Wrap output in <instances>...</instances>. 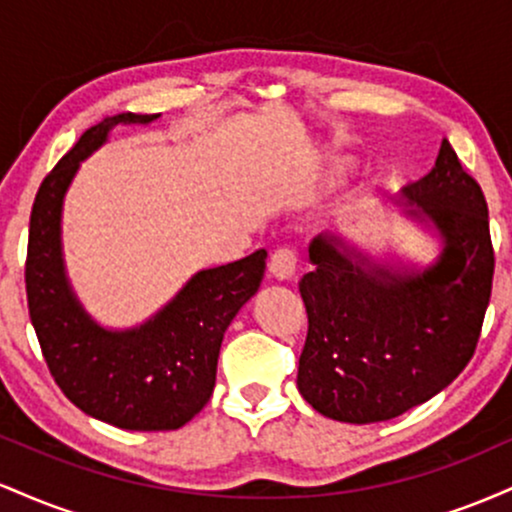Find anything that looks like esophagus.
Returning a JSON list of instances; mask_svg holds the SVG:
<instances>
[{
  "mask_svg": "<svg viewBox=\"0 0 512 512\" xmlns=\"http://www.w3.org/2000/svg\"><path fill=\"white\" fill-rule=\"evenodd\" d=\"M296 252L289 248L276 250L272 257H269V272L276 281H289L293 274H296Z\"/></svg>",
  "mask_w": 512,
  "mask_h": 512,
  "instance_id": "1",
  "label": "esophagus"
}]
</instances>
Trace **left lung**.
Segmentation results:
<instances>
[{"instance_id": "8db88e82", "label": "left lung", "mask_w": 512, "mask_h": 512, "mask_svg": "<svg viewBox=\"0 0 512 512\" xmlns=\"http://www.w3.org/2000/svg\"><path fill=\"white\" fill-rule=\"evenodd\" d=\"M399 207L438 240L433 262L375 260L330 233L310 243L298 390L327 419H395L445 390L477 349L493 281L489 207L448 139Z\"/></svg>"}]
</instances>
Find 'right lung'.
Returning <instances> with one entry per match:
<instances>
[{
    "label": "right lung",
    "instance_id": "obj_1",
    "mask_svg": "<svg viewBox=\"0 0 512 512\" xmlns=\"http://www.w3.org/2000/svg\"><path fill=\"white\" fill-rule=\"evenodd\" d=\"M158 117L120 113L86 129L40 185L28 231V313L52 378L84 414L125 431H175L202 411L216 385L223 334L267 267V252L257 250L202 269L137 327L110 330L86 313L64 267V195L110 129Z\"/></svg>",
    "mask_w": 512,
    "mask_h": 512
}]
</instances>
